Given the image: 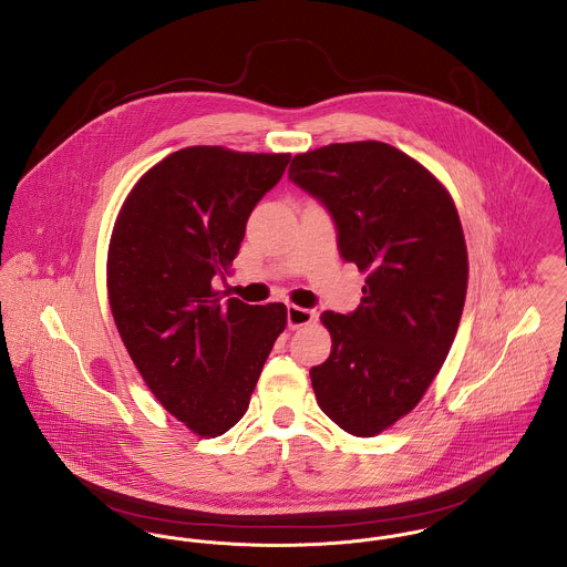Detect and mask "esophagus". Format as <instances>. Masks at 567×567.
I'll use <instances>...</instances> for the list:
<instances>
[{
	"mask_svg": "<svg viewBox=\"0 0 567 567\" xmlns=\"http://www.w3.org/2000/svg\"><path fill=\"white\" fill-rule=\"evenodd\" d=\"M287 321H289V328L296 330V328H302L308 323H315L317 321V312L310 310V308H302V306L289 305L287 308Z\"/></svg>",
	"mask_w": 567,
	"mask_h": 567,
	"instance_id": "1",
	"label": "esophagus"
}]
</instances>
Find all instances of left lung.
Masks as SVG:
<instances>
[{
    "instance_id": "8db88e82",
    "label": "left lung",
    "mask_w": 567,
    "mask_h": 567,
    "mask_svg": "<svg viewBox=\"0 0 567 567\" xmlns=\"http://www.w3.org/2000/svg\"><path fill=\"white\" fill-rule=\"evenodd\" d=\"M289 178L339 228L346 261L367 274L355 312L326 310L328 360L310 369L319 408L351 436L410 414L449 355L468 289V252L449 189L391 144H328L293 157Z\"/></svg>"
}]
</instances>
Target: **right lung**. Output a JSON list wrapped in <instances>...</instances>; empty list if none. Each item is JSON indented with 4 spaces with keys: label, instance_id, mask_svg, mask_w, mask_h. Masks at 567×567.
Returning <instances> with one entry per match:
<instances>
[{
    "label": "right lung",
    "instance_id": "obj_1",
    "mask_svg": "<svg viewBox=\"0 0 567 567\" xmlns=\"http://www.w3.org/2000/svg\"><path fill=\"white\" fill-rule=\"evenodd\" d=\"M289 153L185 146L131 187L110 237L107 300L133 364L155 399L200 437L226 434L248 410L287 306L219 300L255 205Z\"/></svg>",
    "mask_w": 567,
    "mask_h": 567
}]
</instances>
